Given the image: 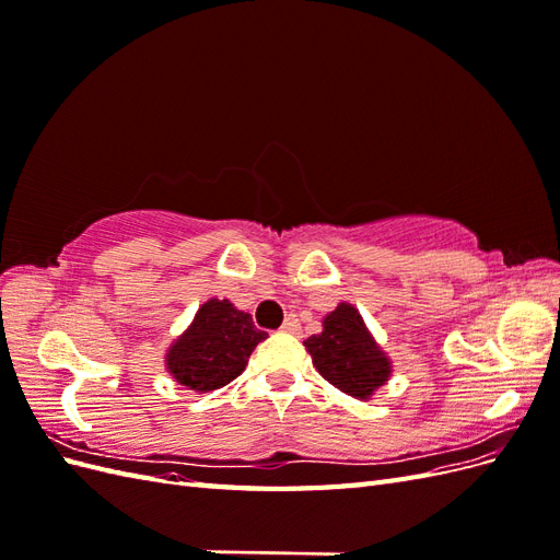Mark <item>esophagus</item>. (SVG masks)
<instances>
[{"instance_id":"1","label":"esophagus","mask_w":560,"mask_h":560,"mask_svg":"<svg viewBox=\"0 0 560 560\" xmlns=\"http://www.w3.org/2000/svg\"><path fill=\"white\" fill-rule=\"evenodd\" d=\"M280 331L282 334H301V322H299V317L296 315H290V317H287L284 319V325L280 327Z\"/></svg>"}]
</instances>
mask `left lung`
I'll list each match as a JSON object with an SVG mask.
<instances>
[{"instance_id":"1","label":"left lung","mask_w":560,"mask_h":560,"mask_svg":"<svg viewBox=\"0 0 560 560\" xmlns=\"http://www.w3.org/2000/svg\"><path fill=\"white\" fill-rule=\"evenodd\" d=\"M322 334L303 341L313 364L341 393L366 399L389 376V362L366 331L360 313L341 303L322 322Z\"/></svg>"}]
</instances>
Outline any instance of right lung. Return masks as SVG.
I'll return each mask as SVG.
<instances>
[{"mask_svg":"<svg viewBox=\"0 0 560 560\" xmlns=\"http://www.w3.org/2000/svg\"><path fill=\"white\" fill-rule=\"evenodd\" d=\"M268 334L254 327L249 313L235 311L226 299H210L167 352L165 364L177 383L210 393L243 374L252 350Z\"/></svg>","mask_w":560,"mask_h":560,"instance_id":"add662e5","label":"right lung"}]
</instances>
